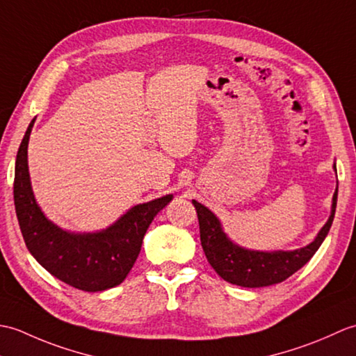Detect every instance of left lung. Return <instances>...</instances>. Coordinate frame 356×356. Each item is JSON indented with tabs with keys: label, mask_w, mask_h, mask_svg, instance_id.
I'll return each instance as SVG.
<instances>
[{
	"label": "left lung",
	"mask_w": 356,
	"mask_h": 356,
	"mask_svg": "<svg viewBox=\"0 0 356 356\" xmlns=\"http://www.w3.org/2000/svg\"><path fill=\"white\" fill-rule=\"evenodd\" d=\"M337 171V168H335ZM338 188L332 202V213L327 223L323 226L318 236L311 245L295 249V251H275V252H259L248 251V249L234 245L226 237L218 218L202 203L193 200L197 211L200 226V241L203 252L211 266L226 282L243 287H263L284 282L301 269L318 251L323 240L334 222L337 208Z\"/></svg>",
	"instance_id": "8db88e82"
}]
</instances>
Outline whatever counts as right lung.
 Instances as JSON below:
<instances>
[{"label": "right lung", "instance_id": "1", "mask_svg": "<svg viewBox=\"0 0 356 356\" xmlns=\"http://www.w3.org/2000/svg\"><path fill=\"white\" fill-rule=\"evenodd\" d=\"M30 122L15 163L13 199L19 229L36 261L51 275L86 292H99L120 284L140 252L142 240L159 211L172 195L142 203L110 228L93 234H70L45 218L30 186L27 145Z\"/></svg>", "mask_w": 356, "mask_h": 356}]
</instances>
